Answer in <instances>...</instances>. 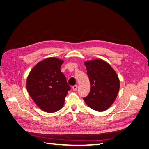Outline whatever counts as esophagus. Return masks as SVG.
Segmentation results:
<instances>
[{
  "label": "esophagus",
  "instance_id": "34e87169",
  "mask_svg": "<svg viewBox=\"0 0 149 149\" xmlns=\"http://www.w3.org/2000/svg\"><path fill=\"white\" fill-rule=\"evenodd\" d=\"M72 89H73V90H74V91L77 90V85H74V86H72Z\"/></svg>",
  "mask_w": 149,
  "mask_h": 149
}]
</instances>
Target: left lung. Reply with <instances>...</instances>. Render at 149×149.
Masks as SVG:
<instances>
[{"label":"left lung","mask_w":149,"mask_h":149,"mask_svg":"<svg viewBox=\"0 0 149 149\" xmlns=\"http://www.w3.org/2000/svg\"><path fill=\"white\" fill-rule=\"evenodd\" d=\"M85 65L91 84L88 95L83 98L94 110L105 111L115 101L120 88L118 74L109 64L101 59L86 61Z\"/></svg>","instance_id":"1"}]
</instances>
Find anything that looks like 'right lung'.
<instances>
[{"mask_svg": "<svg viewBox=\"0 0 149 149\" xmlns=\"http://www.w3.org/2000/svg\"><path fill=\"white\" fill-rule=\"evenodd\" d=\"M63 62L54 57L44 59L31 69L27 77L28 93L44 111L54 113L60 110L70 89L66 77L60 70Z\"/></svg>", "mask_w": 149, "mask_h": 149, "instance_id": "right-lung-1", "label": "right lung"}]
</instances>
